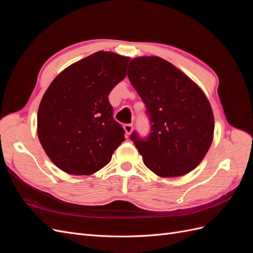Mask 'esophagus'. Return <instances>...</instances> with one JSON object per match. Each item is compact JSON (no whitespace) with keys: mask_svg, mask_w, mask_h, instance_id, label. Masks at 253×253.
<instances>
[{"mask_svg":"<svg viewBox=\"0 0 253 253\" xmlns=\"http://www.w3.org/2000/svg\"><path fill=\"white\" fill-rule=\"evenodd\" d=\"M124 128H125V131H126V134L129 135V134L132 133V131H133V125L132 124H126V125L124 126Z\"/></svg>","mask_w":253,"mask_h":253,"instance_id":"esophagus-1","label":"esophagus"}]
</instances>
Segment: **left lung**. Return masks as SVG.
Listing matches in <instances>:
<instances>
[{"label":"left lung","instance_id":"1","mask_svg":"<svg viewBox=\"0 0 253 253\" xmlns=\"http://www.w3.org/2000/svg\"><path fill=\"white\" fill-rule=\"evenodd\" d=\"M127 77L151 121L148 138L131 135L143 164L160 177L194 170L209 151L214 133L212 108L202 88L156 56L132 59Z\"/></svg>","mask_w":253,"mask_h":253}]
</instances>
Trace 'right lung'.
I'll use <instances>...</instances> for the list:
<instances>
[{"instance_id": "1", "label": "right lung", "mask_w": 253, "mask_h": 253, "mask_svg": "<svg viewBox=\"0 0 253 253\" xmlns=\"http://www.w3.org/2000/svg\"><path fill=\"white\" fill-rule=\"evenodd\" d=\"M128 57L97 51L61 72L38 110L40 143L60 170L91 175L108 165L126 140L113 117L111 90L126 76Z\"/></svg>"}]
</instances>
